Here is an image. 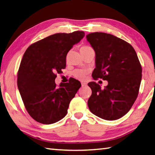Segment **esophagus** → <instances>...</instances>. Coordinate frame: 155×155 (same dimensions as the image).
Instances as JSON below:
<instances>
[{
	"mask_svg": "<svg viewBox=\"0 0 155 155\" xmlns=\"http://www.w3.org/2000/svg\"><path fill=\"white\" fill-rule=\"evenodd\" d=\"M81 85H82V87H85L87 85V83H82Z\"/></svg>",
	"mask_w": 155,
	"mask_h": 155,
	"instance_id": "34e87169",
	"label": "esophagus"
}]
</instances>
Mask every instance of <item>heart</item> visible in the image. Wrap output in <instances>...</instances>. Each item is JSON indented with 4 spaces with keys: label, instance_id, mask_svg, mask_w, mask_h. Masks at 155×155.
<instances>
[{
    "label": "heart",
    "instance_id": "heart-1",
    "mask_svg": "<svg viewBox=\"0 0 155 155\" xmlns=\"http://www.w3.org/2000/svg\"><path fill=\"white\" fill-rule=\"evenodd\" d=\"M91 49H92V48L89 46H87V45H83V46H81V48H80V51L82 54V53L86 52V51H89ZM87 74V71L84 69H77L76 70V71H74L73 72V74L74 77L77 78H78V80H81V81H83L84 78H85Z\"/></svg>",
    "mask_w": 155,
    "mask_h": 155
}]
</instances>
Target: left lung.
Masks as SVG:
<instances>
[{"mask_svg": "<svg viewBox=\"0 0 155 155\" xmlns=\"http://www.w3.org/2000/svg\"><path fill=\"white\" fill-rule=\"evenodd\" d=\"M86 38L95 52L93 78L108 82L104 89L95 82L88 83L92 90L88 107L104 120L120 119L130 111L138 94L142 67L137 54L128 42L109 33H91Z\"/></svg>", "mask_w": 155, "mask_h": 155, "instance_id": "obj_1", "label": "left lung"}]
</instances>
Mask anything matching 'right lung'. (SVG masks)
<instances>
[{
  "label": "right lung",
  "mask_w": 155,
  "mask_h": 155,
  "mask_svg": "<svg viewBox=\"0 0 155 155\" xmlns=\"http://www.w3.org/2000/svg\"><path fill=\"white\" fill-rule=\"evenodd\" d=\"M84 36L82 31L56 33L31 44L23 54L17 86L27 112L37 122L54 124L67 114L81 84L72 78L57 87L56 74L65 68L68 52Z\"/></svg>",
  "instance_id": "right-lung-1"
}]
</instances>
